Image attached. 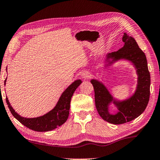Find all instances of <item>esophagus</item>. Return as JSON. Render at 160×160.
Instances as JSON below:
<instances>
[{
    "label": "esophagus",
    "mask_w": 160,
    "mask_h": 160,
    "mask_svg": "<svg viewBox=\"0 0 160 160\" xmlns=\"http://www.w3.org/2000/svg\"><path fill=\"white\" fill-rule=\"evenodd\" d=\"M90 76H91V75H90V72H87V71L83 72L82 74H81V77H82L83 79H88V78H90Z\"/></svg>",
    "instance_id": "esophagus-1"
}]
</instances>
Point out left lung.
Here are the masks:
<instances>
[{
  "label": "left lung",
  "instance_id": "left-lung-1",
  "mask_svg": "<svg viewBox=\"0 0 160 160\" xmlns=\"http://www.w3.org/2000/svg\"><path fill=\"white\" fill-rule=\"evenodd\" d=\"M122 40L125 42L124 46L117 52L105 56L102 69L106 70L120 61L132 63L137 74L134 92L125 99H118L111 94L102 81L96 79L90 80L95 90V107L99 115L108 122L115 125L123 124L137 118L145 111L150 98V75L145 53L138 47L134 38L126 32H124ZM111 103L118 109L114 114L109 111Z\"/></svg>",
  "mask_w": 160,
  "mask_h": 160
}]
</instances>
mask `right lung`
I'll return each instance as SVG.
<instances>
[{
  "label": "right lung",
  "mask_w": 160,
  "mask_h": 160,
  "mask_svg": "<svg viewBox=\"0 0 160 160\" xmlns=\"http://www.w3.org/2000/svg\"><path fill=\"white\" fill-rule=\"evenodd\" d=\"M6 81L7 78L4 81L5 85ZM81 83L82 81L81 79L75 80L63 91L53 109L42 116L31 118L21 116L11 106L8 98H6V102L13 116L26 128L37 132L51 131L62 125L68 120L70 112L71 98L75 90Z\"/></svg>",
  "instance_id": "add662e5"
}]
</instances>
